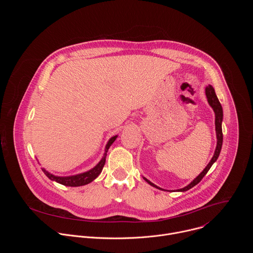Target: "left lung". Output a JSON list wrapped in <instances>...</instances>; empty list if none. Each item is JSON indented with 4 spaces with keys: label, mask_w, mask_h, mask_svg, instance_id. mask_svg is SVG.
Returning <instances> with one entry per match:
<instances>
[{
    "label": "left lung",
    "mask_w": 253,
    "mask_h": 253,
    "mask_svg": "<svg viewBox=\"0 0 253 253\" xmlns=\"http://www.w3.org/2000/svg\"><path fill=\"white\" fill-rule=\"evenodd\" d=\"M205 94H206V97H207V101L209 103V105L212 107V109L215 113V130H216V138H217V145H216V149H215V152H214V155L213 157L211 158L210 162L207 164V166L204 168V170L193 180V181L188 184L187 186H185L184 188H181V189H178V191H187L189 190L190 188H192L193 186H195L196 184H198L202 178L206 175V173L208 172V170L211 168V166L213 165V163L217 160L219 154H220V151H221V147H222V141H223V134H222V119H223V111H222V107H221V104L217 98V96H216L215 94V91L213 89V87L211 85H208L206 88H205ZM144 180H145L146 182H148L151 186L155 187V188H158V189H161L163 190L162 188L156 186L155 184H153L152 182H150L148 179H146L145 177H144Z\"/></svg>",
    "instance_id": "8db88e82"
}]
</instances>
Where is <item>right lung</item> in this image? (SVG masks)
Wrapping results in <instances>:
<instances>
[{"label": "right lung", "instance_id": "1", "mask_svg": "<svg viewBox=\"0 0 253 253\" xmlns=\"http://www.w3.org/2000/svg\"><path fill=\"white\" fill-rule=\"evenodd\" d=\"M116 138H117V135L110 138V140L108 141L107 145L105 147V153H104L103 158L100 160V162L94 168L90 169L87 172L80 173V174H77V175H72V176H56V175L51 174L50 172H48L44 168H42V170L49 179H51V180H53V181H56V182H58L62 185L71 186V187H78V186L86 185V184L92 182L93 180L96 179L99 176V174L102 172V169L105 165L108 149H109V147L112 145V143L116 140Z\"/></svg>", "mask_w": 253, "mask_h": 253}]
</instances>
